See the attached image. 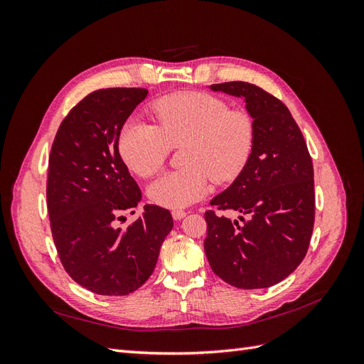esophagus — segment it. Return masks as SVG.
Here are the masks:
<instances>
[{
  "label": "esophagus",
  "mask_w": 364,
  "mask_h": 364,
  "mask_svg": "<svg viewBox=\"0 0 364 364\" xmlns=\"http://www.w3.org/2000/svg\"><path fill=\"white\" fill-rule=\"evenodd\" d=\"M171 215L174 220H182L186 215V213L182 211V209H174V211H171Z\"/></svg>",
  "instance_id": "esophagus-1"
}]
</instances>
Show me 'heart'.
Returning a JSON list of instances; mask_svg holds the SVG:
<instances>
[{
	"label": "heart",
	"mask_w": 364,
	"mask_h": 364,
	"mask_svg": "<svg viewBox=\"0 0 364 364\" xmlns=\"http://www.w3.org/2000/svg\"><path fill=\"white\" fill-rule=\"evenodd\" d=\"M158 127L129 119L118 134V153L126 167L139 178L159 173L171 146L182 147L185 167L161 176L149 186L153 203L179 209L206 196L209 181L237 179L247 165L255 124L243 109L211 94L185 91L165 95L151 105Z\"/></svg>",
	"instance_id": "heart-1"
}]
</instances>
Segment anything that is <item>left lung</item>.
I'll return each mask as SVG.
<instances>
[{"instance_id":"1","label":"left lung","mask_w":364,"mask_h":364,"mask_svg":"<svg viewBox=\"0 0 364 364\" xmlns=\"http://www.w3.org/2000/svg\"><path fill=\"white\" fill-rule=\"evenodd\" d=\"M245 98L255 144L245 170L211 205L242 215L205 213V253L213 272L237 289H267L296 270L314 226V170L299 126L281 100L247 82L211 85Z\"/></svg>"}]
</instances>
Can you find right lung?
Listing matches in <instances>:
<instances>
[{
    "instance_id": "1",
    "label": "right lung",
    "mask_w": 364,
    "mask_h": 364,
    "mask_svg": "<svg viewBox=\"0 0 364 364\" xmlns=\"http://www.w3.org/2000/svg\"><path fill=\"white\" fill-rule=\"evenodd\" d=\"M149 91L107 87L65 117L48 159L47 206L54 245L70 277L97 294L124 296L155 270L173 229L168 209L146 205L129 228L115 226L141 190L118 153V134Z\"/></svg>"
}]
</instances>
